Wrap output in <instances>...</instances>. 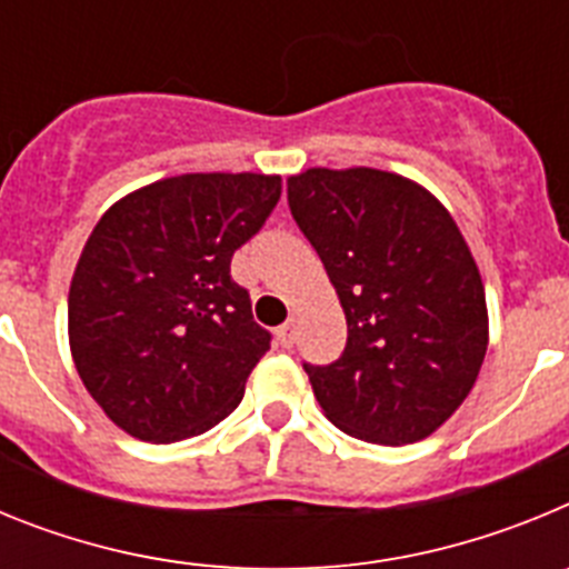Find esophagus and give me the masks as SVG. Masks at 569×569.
I'll return each instance as SVG.
<instances>
[{"instance_id": "esophagus-1", "label": "esophagus", "mask_w": 569, "mask_h": 569, "mask_svg": "<svg viewBox=\"0 0 569 569\" xmlns=\"http://www.w3.org/2000/svg\"><path fill=\"white\" fill-rule=\"evenodd\" d=\"M276 336H279V345L281 347H293V341H296V319L284 321V325H281V328L276 330Z\"/></svg>"}]
</instances>
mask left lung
<instances>
[{
  "label": "left lung",
  "instance_id": "left-lung-1",
  "mask_svg": "<svg viewBox=\"0 0 569 569\" xmlns=\"http://www.w3.org/2000/svg\"><path fill=\"white\" fill-rule=\"evenodd\" d=\"M288 202L347 319L341 359L305 365L321 410L373 445L427 439L470 396L490 339L459 224L419 182L376 168H308Z\"/></svg>",
  "mask_w": 569,
  "mask_h": 569
}]
</instances>
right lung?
Masks as SVG:
<instances>
[{
  "mask_svg": "<svg viewBox=\"0 0 569 569\" xmlns=\"http://www.w3.org/2000/svg\"><path fill=\"white\" fill-rule=\"evenodd\" d=\"M281 176L182 173L122 196L84 241L68 293L77 373L116 427L170 445L230 416L270 350L230 259Z\"/></svg>",
  "mask_w": 569,
  "mask_h": 569,
  "instance_id": "right-lung-1",
  "label": "right lung"
}]
</instances>
